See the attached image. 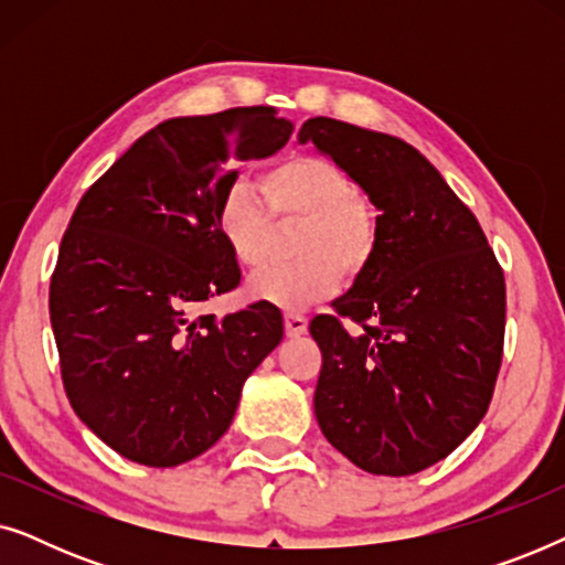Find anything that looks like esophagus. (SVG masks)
I'll return each mask as SVG.
<instances>
[{
    "instance_id": "obj_1",
    "label": "esophagus",
    "mask_w": 565,
    "mask_h": 565,
    "mask_svg": "<svg viewBox=\"0 0 565 565\" xmlns=\"http://www.w3.org/2000/svg\"><path fill=\"white\" fill-rule=\"evenodd\" d=\"M308 327V319L303 313L298 311H288L285 313V331H288V337H300Z\"/></svg>"
}]
</instances>
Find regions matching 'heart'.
<instances>
[{"label":"heart","instance_id":"heart-1","mask_svg":"<svg viewBox=\"0 0 565 565\" xmlns=\"http://www.w3.org/2000/svg\"><path fill=\"white\" fill-rule=\"evenodd\" d=\"M259 192L236 182L218 205V234L236 265L257 269L275 242V221H303L300 265L269 267L249 282V296L265 303L306 308L327 298L339 277L360 275L375 257L377 215L344 167L323 157H288L269 167Z\"/></svg>","mask_w":565,"mask_h":565}]
</instances>
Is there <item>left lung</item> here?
<instances>
[{
  "label": "left lung",
  "instance_id": "1",
  "mask_svg": "<svg viewBox=\"0 0 565 565\" xmlns=\"http://www.w3.org/2000/svg\"><path fill=\"white\" fill-rule=\"evenodd\" d=\"M298 138L344 167L381 211L375 257L334 313L308 327L321 350L316 419L367 473H419L489 412L504 358V269L414 146L334 118L306 120Z\"/></svg>",
  "mask_w": 565,
  "mask_h": 565
}]
</instances>
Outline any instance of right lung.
I'll use <instances>...</instances> for the list:
<instances>
[{
	"label": "right lung",
	"mask_w": 565,
	"mask_h": 565,
	"mask_svg": "<svg viewBox=\"0 0 565 565\" xmlns=\"http://www.w3.org/2000/svg\"><path fill=\"white\" fill-rule=\"evenodd\" d=\"M290 134L269 105L164 120L76 205L51 275V327L68 404L122 458L172 468L203 455L280 344L273 303L223 319L195 306L242 280L218 234L236 159L269 157Z\"/></svg>",
	"instance_id": "1"
}]
</instances>
